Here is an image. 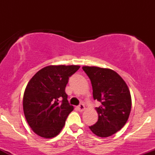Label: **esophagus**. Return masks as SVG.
Masks as SVG:
<instances>
[{
    "instance_id": "34e87169",
    "label": "esophagus",
    "mask_w": 155,
    "mask_h": 155,
    "mask_svg": "<svg viewBox=\"0 0 155 155\" xmlns=\"http://www.w3.org/2000/svg\"><path fill=\"white\" fill-rule=\"evenodd\" d=\"M77 108H78V110H79V111L82 112V111H84V109H85L84 105V104H80L79 106L77 107Z\"/></svg>"
}]
</instances>
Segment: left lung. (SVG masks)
Masks as SVG:
<instances>
[{"instance_id": "1", "label": "left lung", "mask_w": 155, "mask_h": 155, "mask_svg": "<svg viewBox=\"0 0 155 155\" xmlns=\"http://www.w3.org/2000/svg\"><path fill=\"white\" fill-rule=\"evenodd\" d=\"M84 71L91 81L94 100L101 102L95 108L97 122L90 129L99 137L111 136L127 122L131 111V95L122 78L109 68L83 66Z\"/></svg>"}]
</instances>
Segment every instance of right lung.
<instances>
[{
    "label": "right lung",
    "mask_w": 155,
    "mask_h": 155,
    "mask_svg": "<svg viewBox=\"0 0 155 155\" xmlns=\"http://www.w3.org/2000/svg\"><path fill=\"white\" fill-rule=\"evenodd\" d=\"M79 65H49L38 71L27 84L23 95V111L33 131L51 138L62 130L74 110L65 89L68 79Z\"/></svg>",
    "instance_id": "obj_1"
}]
</instances>
